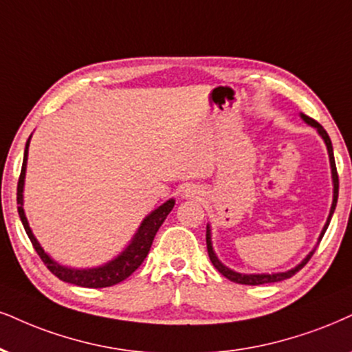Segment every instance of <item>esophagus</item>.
<instances>
[{
  "mask_svg": "<svg viewBox=\"0 0 352 352\" xmlns=\"http://www.w3.org/2000/svg\"><path fill=\"white\" fill-rule=\"evenodd\" d=\"M201 192H202V190L199 189L197 186H188V188L183 190V197H186V199H196V197L201 196Z\"/></svg>",
  "mask_w": 352,
  "mask_h": 352,
  "instance_id": "obj_1",
  "label": "esophagus"
}]
</instances>
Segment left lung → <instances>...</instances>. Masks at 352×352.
<instances>
[{
	"instance_id": "1",
	"label": "left lung",
	"mask_w": 352,
	"mask_h": 352,
	"mask_svg": "<svg viewBox=\"0 0 352 352\" xmlns=\"http://www.w3.org/2000/svg\"><path fill=\"white\" fill-rule=\"evenodd\" d=\"M300 117L302 120L305 124H309L314 127L316 132H318V135L323 138L324 145H327V150H328V158H329V168H331V181H333V202H331V209H329V214H328V219L327 222H324V227L322 228V233H320L318 240H316V245L311 248V251L309 254L305 256V258L302 259L300 263L297 264V266H294L292 269H287V271H282V272H261V274H248V272H236L233 271V269H230L228 266H225V264L220 261L219 256L215 254V250H214V245H212V228H210V223H207V233H206V240H207V251H209V258L212 264H214L217 271L220 272V274L227 277L232 282H236V284H245V285H259V284H269V282H279V280H284V279H289V277H292L296 272L300 271V269L305 266L307 263H309V259L311 258V254L315 253L316 246H318V243L322 241V238L324 235V232H327L329 222H331V217L335 214V209H336V202H338V189H340V181H338V173H336V164H335V155H333V145H331V140H329L327 130H324L322 125H320L316 120L311 119V117L302 114L300 112Z\"/></svg>"
}]
</instances>
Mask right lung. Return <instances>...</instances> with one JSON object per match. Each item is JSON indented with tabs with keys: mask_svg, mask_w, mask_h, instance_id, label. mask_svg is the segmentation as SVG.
Here are the masks:
<instances>
[{
	"mask_svg": "<svg viewBox=\"0 0 352 352\" xmlns=\"http://www.w3.org/2000/svg\"><path fill=\"white\" fill-rule=\"evenodd\" d=\"M30 135L25 142V150H24V162L23 169H21L19 183H17V212H19L21 222L24 225L25 233H28L30 243L36 248L37 254L41 256V259L47 264V267L50 269L54 274L62 279L63 282H70V284L81 285V287H89V289H101V287H111V285L119 284L124 279L132 274L135 269L143 263V259L146 258L148 251L151 248V243L158 232V228L162 227L169 212L175 207V199H168L166 202H163L162 206L156 207L155 210H151L145 219L142 220L140 227L135 232V235L132 236V240L125 248L120 251L116 258H112L111 261L101 264V266L94 267H70L63 266L58 261H55L52 256L42 248L41 243L32 233V230L29 227L28 217L24 212V183H25V169H28V155H29V143Z\"/></svg>",
	"mask_w": 352,
	"mask_h": 352,
	"instance_id": "obj_1",
	"label": "right lung"
}]
</instances>
